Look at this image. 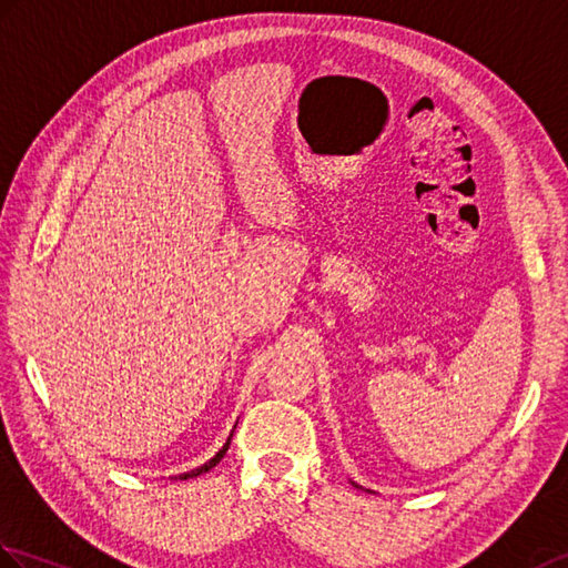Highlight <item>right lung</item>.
<instances>
[{"label": "right lung", "mask_w": 568, "mask_h": 568, "mask_svg": "<svg viewBox=\"0 0 568 568\" xmlns=\"http://www.w3.org/2000/svg\"><path fill=\"white\" fill-rule=\"evenodd\" d=\"M230 440H232V433H230V438H227V443H224L222 445V450L213 457V459H207V463L203 465V467H195V469H191V471H183V474H179V477L176 479H193V477H201V474L203 471H210V469H213L217 463H220V459L224 457V453H227L230 450Z\"/></svg>", "instance_id": "right-lung-1"}]
</instances>
